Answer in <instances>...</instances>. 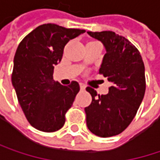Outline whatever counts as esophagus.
<instances>
[{
    "mask_svg": "<svg viewBox=\"0 0 160 160\" xmlns=\"http://www.w3.org/2000/svg\"><path fill=\"white\" fill-rule=\"evenodd\" d=\"M80 87L81 90H85V89H86V86L83 83H80Z\"/></svg>",
    "mask_w": 160,
    "mask_h": 160,
    "instance_id": "1",
    "label": "esophagus"
}]
</instances>
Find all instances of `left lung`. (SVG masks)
Listing matches in <instances>:
<instances>
[{
    "mask_svg": "<svg viewBox=\"0 0 160 160\" xmlns=\"http://www.w3.org/2000/svg\"><path fill=\"white\" fill-rule=\"evenodd\" d=\"M103 44L106 54L99 73L111 82L106 95L88 87L92 101L85 108L87 127L96 136L108 138L121 133L136 115L145 94V67L136 47L113 32H88Z\"/></svg>",
    "mask_w": 160,
    "mask_h": 160,
    "instance_id": "8db88e82",
    "label": "left lung"
}]
</instances>
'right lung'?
<instances>
[{
    "instance_id": "obj_1",
    "label": "right lung",
    "mask_w": 160,
    "mask_h": 160,
    "mask_svg": "<svg viewBox=\"0 0 160 160\" xmlns=\"http://www.w3.org/2000/svg\"><path fill=\"white\" fill-rule=\"evenodd\" d=\"M85 32L57 24L41 25L19 44L12 82L25 117L33 128L54 132L63 127L65 114L80 91L77 81L63 86L53 80L54 66L69 41Z\"/></svg>"
}]
</instances>
